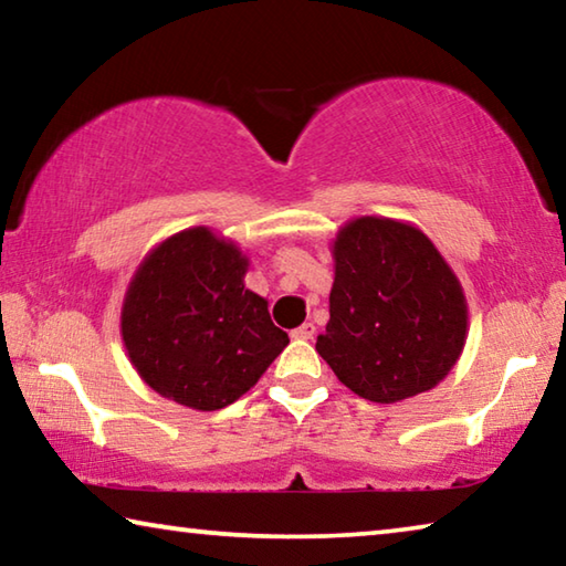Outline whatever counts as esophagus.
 Masks as SVG:
<instances>
[{"label":"esophagus","mask_w":566,"mask_h":566,"mask_svg":"<svg viewBox=\"0 0 566 566\" xmlns=\"http://www.w3.org/2000/svg\"><path fill=\"white\" fill-rule=\"evenodd\" d=\"M314 324L312 322H304L302 327H296V329H292V339H302V342H306V339H314Z\"/></svg>","instance_id":"obj_1"}]
</instances>
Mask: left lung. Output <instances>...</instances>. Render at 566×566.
Returning <instances> with one entry per match:
<instances>
[{
	"mask_svg": "<svg viewBox=\"0 0 566 566\" xmlns=\"http://www.w3.org/2000/svg\"><path fill=\"white\" fill-rule=\"evenodd\" d=\"M332 256L317 352L342 385L377 405L437 387L462 357L469 312L432 239L399 219L357 217L339 227Z\"/></svg>",
	"mask_w": 566,
	"mask_h": 566,
	"instance_id": "left-lung-1",
	"label": "left lung"
}]
</instances>
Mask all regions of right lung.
<instances>
[{
    "instance_id": "right-lung-1",
    "label": "right lung",
    "mask_w": 566,
    "mask_h": 566,
    "mask_svg": "<svg viewBox=\"0 0 566 566\" xmlns=\"http://www.w3.org/2000/svg\"><path fill=\"white\" fill-rule=\"evenodd\" d=\"M249 256L209 227L167 237L122 304V342L157 395L197 411L232 405L290 344L266 300L244 286Z\"/></svg>"
}]
</instances>
